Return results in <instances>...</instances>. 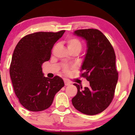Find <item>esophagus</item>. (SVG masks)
<instances>
[{"label":"esophagus","instance_id":"obj_1","mask_svg":"<svg viewBox=\"0 0 135 135\" xmlns=\"http://www.w3.org/2000/svg\"><path fill=\"white\" fill-rule=\"evenodd\" d=\"M65 85H66V86H67V85H70V83L68 81H66V80H65Z\"/></svg>","mask_w":135,"mask_h":135}]
</instances>
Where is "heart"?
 <instances>
[{
	"mask_svg": "<svg viewBox=\"0 0 135 135\" xmlns=\"http://www.w3.org/2000/svg\"><path fill=\"white\" fill-rule=\"evenodd\" d=\"M66 45H67L68 49L70 50V51H77L80 52L81 51V48H82V45H81V42L78 38H69L66 40ZM64 71L67 73L68 71H69L68 68L65 67Z\"/></svg>",
	"mask_w": 135,
	"mask_h": 135,
	"instance_id": "1",
	"label": "heart"
}]
</instances>
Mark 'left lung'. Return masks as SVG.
<instances>
[{
    "mask_svg": "<svg viewBox=\"0 0 135 135\" xmlns=\"http://www.w3.org/2000/svg\"><path fill=\"white\" fill-rule=\"evenodd\" d=\"M74 35L83 38L87 43V51L81 67V74L89 81V88L78 89L72 103L76 110L87 115H95L104 111L114 98L118 80L114 48L107 38L97 29L75 31Z\"/></svg>",
    "mask_w": 135,
    "mask_h": 135,
    "instance_id": "left-lung-1",
    "label": "left lung"
}]
</instances>
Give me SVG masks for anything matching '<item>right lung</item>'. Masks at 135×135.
I'll return each instance as SVG.
<instances>
[{
	"mask_svg": "<svg viewBox=\"0 0 135 135\" xmlns=\"http://www.w3.org/2000/svg\"><path fill=\"white\" fill-rule=\"evenodd\" d=\"M65 31L26 35L16 46L9 67L13 90L26 109L42 111L51 105L55 94L65 85L61 78L44 76L42 65L49 61L54 45Z\"/></svg>",
	"mask_w": 135,
	"mask_h": 135,
	"instance_id": "obj_1",
	"label": "right lung"
}]
</instances>
